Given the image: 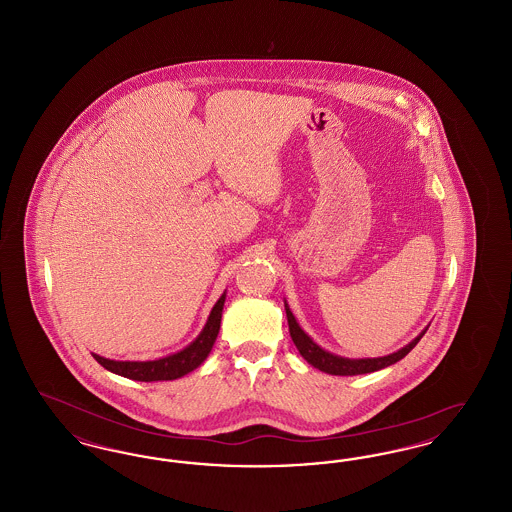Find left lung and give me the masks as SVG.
<instances>
[{
	"mask_svg": "<svg viewBox=\"0 0 512 512\" xmlns=\"http://www.w3.org/2000/svg\"><path fill=\"white\" fill-rule=\"evenodd\" d=\"M286 305V317H288V326H290V336H292L293 343L297 347V351L301 353V357L309 363V365L315 366L318 370L326 372V374H334V376H355V374H366V372H374V370H380V368H386V366L393 365L397 361H401L414 345L420 341V338L426 334V330L416 336L409 345H405L403 349L391 353L388 357H378V359H343L338 355H332L328 351H324L322 347H318L315 341L311 340L301 328L299 324L295 322V317Z\"/></svg>",
	"mask_w": 512,
	"mask_h": 512,
	"instance_id": "8db88e82",
	"label": "left lung"
}]
</instances>
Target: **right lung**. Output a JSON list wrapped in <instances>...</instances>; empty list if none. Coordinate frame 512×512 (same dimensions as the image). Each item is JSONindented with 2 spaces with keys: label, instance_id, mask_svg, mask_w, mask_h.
I'll return each instance as SVG.
<instances>
[{
  "label": "right lung",
  "instance_id": "add662e5",
  "mask_svg": "<svg viewBox=\"0 0 512 512\" xmlns=\"http://www.w3.org/2000/svg\"><path fill=\"white\" fill-rule=\"evenodd\" d=\"M224 299H226V293L220 295V299L215 303L203 332L195 338V341H192L186 349H182L174 355H169L165 359H157V361H111V359L99 357L96 353H92V355L103 368H107V370H111L119 376H124V378H130V380H138V382L176 380V378L192 372L211 353L213 343L219 336Z\"/></svg>",
  "mask_w": 512,
  "mask_h": 512
}]
</instances>
